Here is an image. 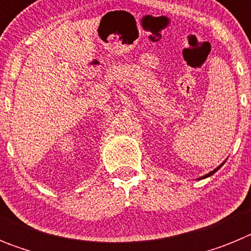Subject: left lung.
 <instances>
[{"label":"left lung","instance_id":"obj_1","mask_svg":"<svg viewBox=\"0 0 251 251\" xmlns=\"http://www.w3.org/2000/svg\"><path fill=\"white\" fill-rule=\"evenodd\" d=\"M224 163H225V161H224V162H223V163H221V165H220V166H219V167H216V168H215V170H214V171H211V172H210V174H207V175H205V176L200 177V178H199V179H202V178H206V177H210V176H212V175H214V174H215V172H216V171H219V170H220V168H221V166H223V165H224Z\"/></svg>","mask_w":251,"mask_h":251}]
</instances>
